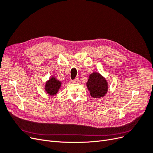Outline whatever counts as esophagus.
Returning <instances> with one entry per match:
<instances>
[{"label":"esophagus","instance_id":"1","mask_svg":"<svg viewBox=\"0 0 153 153\" xmlns=\"http://www.w3.org/2000/svg\"><path fill=\"white\" fill-rule=\"evenodd\" d=\"M79 82H80V81H79V80L78 79V78H75V80H72L73 84H78V83H79Z\"/></svg>","mask_w":153,"mask_h":153}]
</instances>
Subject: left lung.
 <instances>
[{
    "label": "left lung",
    "mask_w": 153,
    "mask_h": 153,
    "mask_svg": "<svg viewBox=\"0 0 153 153\" xmlns=\"http://www.w3.org/2000/svg\"><path fill=\"white\" fill-rule=\"evenodd\" d=\"M86 85L92 98H100L107 93L108 83L102 75L97 72L91 74Z\"/></svg>",
    "instance_id": "left-lung-1"
}]
</instances>
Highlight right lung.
<instances>
[{
    "instance_id": "1",
    "label": "right lung",
    "mask_w": 153,
    "mask_h": 153,
    "mask_svg": "<svg viewBox=\"0 0 153 153\" xmlns=\"http://www.w3.org/2000/svg\"><path fill=\"white\" fill-rule=\"evenodd\" d=\"M61 82L58 80L56 78L51 76L50 79L45 83V89L48 94L53 96L57 93L61 87Z\"/></svg>"
}]
</instances>
